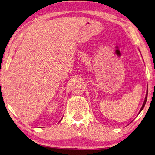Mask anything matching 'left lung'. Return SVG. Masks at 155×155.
<instances>
[{
    "label": "left lung",
    "instance_id": "1",
    "mask_svg": "<svg viewBox=\"0 0 155 155\" xmlns=\"http://www.w3.org/2000/svg\"><path fill=\"white\" fill-rule=\"evenodd\" d=\"M147 94H148V91H147V94H146V97H145V98H144V103H143V106H142V107H141V108H140V111H139V114L140 113L141 111L143 110V109L144 108V105H145V104H146V102H147Z\"/></svg>",
    "mask_w": 155,
    "mask_h": 155
}]
</instances>
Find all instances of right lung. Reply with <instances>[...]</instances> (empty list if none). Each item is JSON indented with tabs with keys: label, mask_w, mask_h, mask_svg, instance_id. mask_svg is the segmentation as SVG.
<instances>
[{
	"label": "right lung",
	"mask_w": 155,
	"mask_h": 155,
	"mask_svg": "<svg viewBox=\"0 0 155 155\" xmlns=\"http://www.w3.org/2000/svg\"><path fill=\"white\" fill-rule=\"evenodd\" d=\"M61 120H60V121H61Z\"/></svg>",
	"instance_id": "right-lung-1"
}]
</instances>
